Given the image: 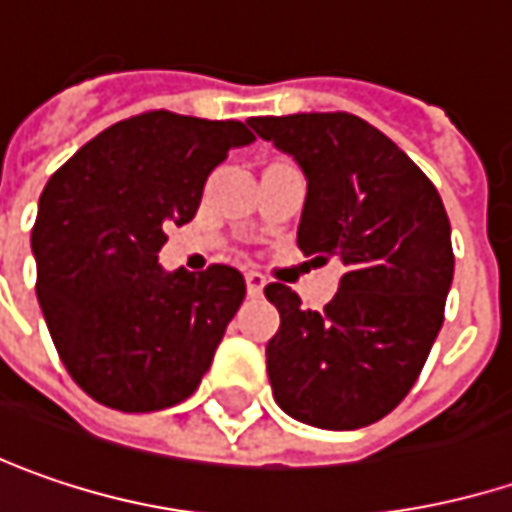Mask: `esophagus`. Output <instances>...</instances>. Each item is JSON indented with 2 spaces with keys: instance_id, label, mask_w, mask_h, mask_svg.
I'll return each instance as SVG.
<instances>
[{
  "instance_id": "obj_1",
  "label": "esophagus",
  "mask_w": 512,
  "mask_h": 512,
  "mask_svg": "<svg viewBox=\"0 0 512 512\" xmlns=\"http://www.w3.org/2000/svg\"><path fill=\"white\" fill-rule=\"evenodd\" d=\"M263 286H266V278H263V275H257V272H249V275H246V292H249L252 298H260V295H263Z\"/></svg>"
}]
</instances>
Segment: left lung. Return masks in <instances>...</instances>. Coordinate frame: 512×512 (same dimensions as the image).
<instances>
[{
	"instance_id": "1",
	"label": "left lung",
	"mask_w": 512,
	"mask_h": 512,
	"mask_svg": "<svg viewBox=\"0 0 512 512\" xmlns=\"http://www.w3.org/2000/svg\"><path fill=\"white\" fill-rule=\"evenodd\" d=\"M307 179L298 249L345 272L316 313L266 286L281 327L266 345L275 403L318 429H362L403 403L435 345L452 286V228L437 188L350 112L249 118Z\"/></svg>"
}]
</instances>
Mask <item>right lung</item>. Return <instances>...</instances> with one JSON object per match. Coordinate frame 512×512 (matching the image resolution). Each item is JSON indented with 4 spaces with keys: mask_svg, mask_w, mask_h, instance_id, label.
Here are the masks:
<instances>
[{
    "mask_svg": "<svg viewBox=\"0 0 512 512\" xmlns=\"http://www.w3.org/2000/svg\"><path fill=\"white\" fill-rule=\"evenodd\" d=\"M255 136L165 109L118 121L48 179L31 249L37 298L77 385L118 411L188 400L246 298L237 269L159 266L167 226L194 220L205 179Z\"/></svg>",
    "mask_w": 512,
    "mask_h": 512,
    "instance_id": "1",
    "label": "right lung"
}]
</instances>
